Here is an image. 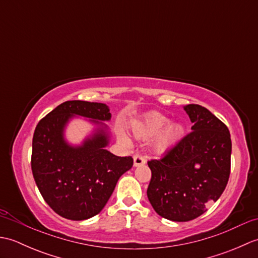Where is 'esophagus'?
<instances>
[{
  "label": "esophagus",
  "mask_w": 258,
  "mask_h": 258,
  "mask_svg": "<svg viewBox=\"0 0 258 258\" xmlns=\"http://www.w3.org/2000/svg\"><path fill=\"white\" fill-rule=\"evenodd\" d=\"M145 157L142 156L141 154H135L134 155V166H141L145 164Z\"/></svg>",
  "instance_id": "obj_1"
}]
</instances>
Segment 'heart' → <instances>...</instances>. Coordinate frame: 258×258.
Listing matches in <instances>:
<instances>
[{
    "mask_svg": "<svg viewBox=\"0 0 258 258\" xmlns=\"http://www.w3.org/2000/svg\"><path fill=\"white\" fill-rule=\"evenodd\" d=\"M169 124V119L163 116L160 113H152L135 126V133L140 138L150 139L160 134ZM185 135V127L182 124L175 123L164 131L156 142V149L158 151H165L183 138ZM120 139L124 143H128V139L122 135Z\"/></svg>",
    "mask_w": 258,
    "mask_h": 258,
    "instance_id": "1",
    "label": "heart"
}]
</instances>
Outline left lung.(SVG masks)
Wrapping results in <instances>:
<instances>
[{
    "mask_svg": "<svg viewBox=\"0 0 258 258\" xmlns=\"http://www.w3.org/2000/svg\"><path fill=\"white\" fill-rule=\"evenodd\" d=\"M191 132L158 160L152 171L147 197L158 215L174 222L201 216L225 189L231 174L232 141L227 126L207 108L184 106Z\"/></svg>",
    "mask_w": 258,
    "mask_h": 258,
    "instance_id": "obj_1",
    "label": "left lung"
}]
</instances>
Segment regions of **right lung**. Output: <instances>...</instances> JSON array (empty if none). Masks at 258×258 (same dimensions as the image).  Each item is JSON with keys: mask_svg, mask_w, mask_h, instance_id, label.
<instances>
[{"mask_svg": "<svg viewBox=\"0 0 258 258\" xmlns=\"http://www.w3.org/2000/svg\"><path fill=\"white\" fill-rule=\"evenodd\" d=\"M74 114L91 118L101 127L81 147L63 140V128ZM97 120L95 121V119ZM111 113L103 103L68 101L43 117L34 131L31 167L43 199L59 216L83 221L106 205L118 178L133 166L132 156L120 157L105 150Z\"/></svg>", "mask_w": 258, "mask_h": 258, "instance_id": "obj_1", "label": "right lung"}]
</instances>
